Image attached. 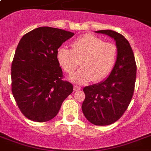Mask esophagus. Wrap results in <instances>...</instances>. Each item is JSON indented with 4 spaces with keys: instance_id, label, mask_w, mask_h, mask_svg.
<instances>
[{
    "instance_id": "34e87169",
    "label": "esophagus",
    "mask_w": 151,
    "mask_h": 151,
    "mask_svg": "<svg viewBox=\"0 0 151 151\" xmlns=\"http://www.w3.org/2000/svg\"><path fill=\"white\" fill-rule=\"evenodd\" d=\"M79 90H81V87L77 86V85H74V86H73V91H74V92H76V91H79Z\"/></svg>"
}]
</instances>
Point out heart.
I'll return each instance as SVG.
<instances>
[{
    "mask_svg": "<svg viewBox=\"0 0 151 151\" xmlns=\"http://www.w3.org/2000/svg\"><path fill=\"white\" fill-rule=\"evenodd\" d=\"M117 50L114 44L104 42L92 34H86L71 43L70 48L60 47L56 59L66 73H72L79 65L81 68L70 77L73 82L84 84L98 81L111 72L116 63Z\"/></svg>",
    "mask_w": 151,
    "mask_h": 151,
    "instance_id": "b5f03b06",
    "label": "heart"
}]
</instances>
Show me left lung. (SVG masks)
Wrapping results in <instances>:
<instances>
[{
  "label": "left lung",
  "instance_id": "8db88e82",
  "mask_svg": "<svg viewBox=\"0 0 151 151\" xmlns=\"http://www.w3.org/2000/svg\"><path fill=\"white\" fill-rule=\"evenodd\" d=\"M114 39L117 48L116 63L105 81L83 88L85 99L82 111L95 125H108L117 122L127 110L135 89L136 64L130 44L119 33L103 29L96 31Z\"/></svg>",
  "mask_w": 151,
  "mask_h": 151
}]
</instances>
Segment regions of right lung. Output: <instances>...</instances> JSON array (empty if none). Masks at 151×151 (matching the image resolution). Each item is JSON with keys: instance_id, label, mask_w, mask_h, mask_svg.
<instances>
[{"instance_id": "obj_1", "label": "right lung", "mask_w": 151, "mask_h": 151, "mask_svg": "<svg viewBox=\"0 0 151 151\" xmlns=\"http://www.w3.org/2000/svg\"><path fill=\"white\" fill-rule=\"evenodd\" d=\"M73 33L38 27L22 37L12 63V92L22 114L36 122L56 116L73 85L63 80L56 52Z\"/></svg>"}]
</instances>
